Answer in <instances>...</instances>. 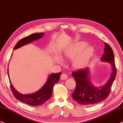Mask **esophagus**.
<instances>
[{"instance_id":"esophagus-1","label":"esophagus","mask_w":123,"mask_h":123,"mask_svg":"<svg viewBox=\"0 0 123 123\" xmlns=\"http://www.w3.org/2000/svg\"><path fill=\"white\" fill-rule=\"evenodd\" d=\"M67 78H68V76L66 74H62L61 76V79L62 80H66Z\"/></svg>"}]
</instances>
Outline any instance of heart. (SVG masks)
<instances>
[{
  "label": "heart",
  "instance_id": "heart-1",
  "mask_svg": "<svg viewBox=\"0 0 123 123\" xmlns=\"http://www.w3.org/2000/svg\"><path fill=\"white\" fill-rule=\"evenodd\" d=\"M84 42H80L74 44L66 52L64 53L63 57L66 59H74L72 61V66L75 69H82L86 66L92 56L94 49L92 46H87ZM62 63L61 59L58 60Z\"/></svg>",
  "mask_w": 123,
  "mask_h": 123
}]
</instances>
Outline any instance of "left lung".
<instances>
[{
	"label": "left lung",
	"instance_id": "8db88e82",
	"mask_svg": "<svg viewBox=\"0 0 123 123\" xmlns=\"http://www.w3.org/2000/svg\"><path fill=\"white\" fill-rule=\"evenodd\" d=\"M101 61L109 62L112 67L111 73L107 82L102 86L96 87L90 79V69L86 68L72 73L76 83L75 90L72 93V98L80 104L93 105L104 101L108 98L117 75L114 55L113 49L108 43H105L104 53Z\"/></svg>",
	"mask_w": 123,
	"mask_h": 123
}]
</instances>
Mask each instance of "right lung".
<instances>
[{
  "label": "right lung",
  "mask_w": 123,
  "mask_h": 123,
  "mask_svg": "<svg viewBox=\"0 0 123 123\" xmlns=\"http://www.w3.org/2000/svg\"><path fill=\"white\" fill-rule=\"evenodd\" d=\"M44 33H33L23 38L17 42L13 50L18 49L25 44L31 43L34 41H37L41 38L44 36ZM61 75V72L50 74L48 76V79L44 85L39 90L32 94H22L18 92L11 84L8 68V75L10 84V88H11L14 96L20 101L29 105H31V106H38V105H42L51 98L52 94L53 86L59 81Z\"/></svg>",
  "instance_id": "add662e5"
}]
</instances>
